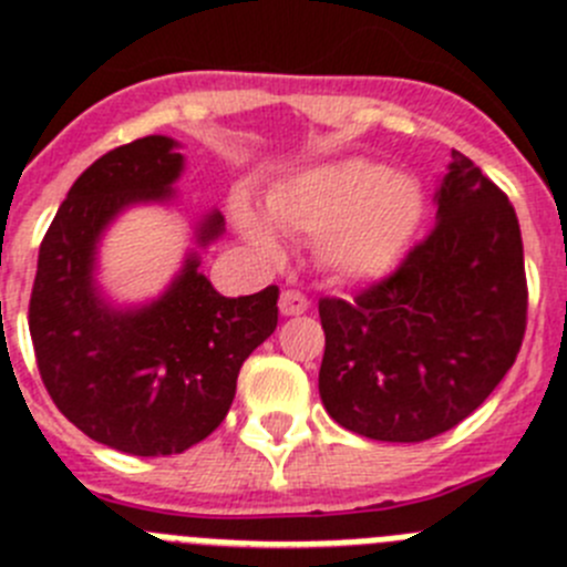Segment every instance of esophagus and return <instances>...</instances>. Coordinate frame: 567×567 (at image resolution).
<instances>
[{"mask_svg": "<svg viewBox=\"0 0 567 567\" xmlns=\"http://www.w3.org/2000/svg\"><path fill=\"white\" fill-rule=\"evenodd\" d=\"M306 309H309V298L300 295L298 289H284L280 292V315L292 318V315H303Z\"/></svg>", "mask_w": 567, "mask_h": 567, "instance_id": "1", "label": "esophagus"}]
</instances>
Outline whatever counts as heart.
I'll list each match as a JSON object with an SVG mask.
<instances>
[{
    "mask_svg": "<svg viewBox=\"0 0 567 567\" xmlns=\"http://www.w3.org/2000/svg\"><path fill=\"white\" fill-rule=\"evenodd\" d=\"M264 207L284 233L315 236L323 269L337 278L365 280L385 275L404 256L424 219V194L410 176L348 157L287 176L269 188ZM233 219L264 256H280L274 224L252 207L236 202Z\"/></svg>",
    "mask_w": 567,
    "mask_h": 567,
    "instance_id": "obj_1",
    "label": "heart"
}]
</instances>
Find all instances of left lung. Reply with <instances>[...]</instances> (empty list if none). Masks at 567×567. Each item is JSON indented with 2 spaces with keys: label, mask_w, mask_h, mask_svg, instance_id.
Listing matches in <instances>:
<instances>
[{
  "label": "left lung",
  "mask_w": 567,
  "mask_h": 567,
  "mask_svg": "<svg viewBox=\"0 0 567 567\" xmlns=\"http://www.w3.org/2000/svg\"><path fill=\"white\" fill-rule=\"evenodd\" d=\"M435 227L357 298H320V399L340 427L415 444L486 402L526 334L523 238L508 196L453 152Z\"/></svg>",
  "instance_id": "8db88e82"
}]
</instances>
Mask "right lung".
Wrapping results in <instances>:
<instances>
[{
	"instance_id": "obj_1",
	"label": "right lung",
	"mask_w": 567,
	"mask_h": 567,
	"mask_svg": "<svg viewBox=\"0 0 567 567\" xmlns=\"http://www.w3.org/2000/svg\"><path fill=\"white\" fill-rule=\"evenodd\" d=\"M182 154L163 134L103 154L75 179L39 249L30 337L55 408L97 444L128 455H174L225 422L236 379L278 326V287L225 298L188 256L163 298L114 309L92 278L97 238L137 202L174 196ZM221 213L199 244L221 233Z\"/></svg>"
}]
</instances>
